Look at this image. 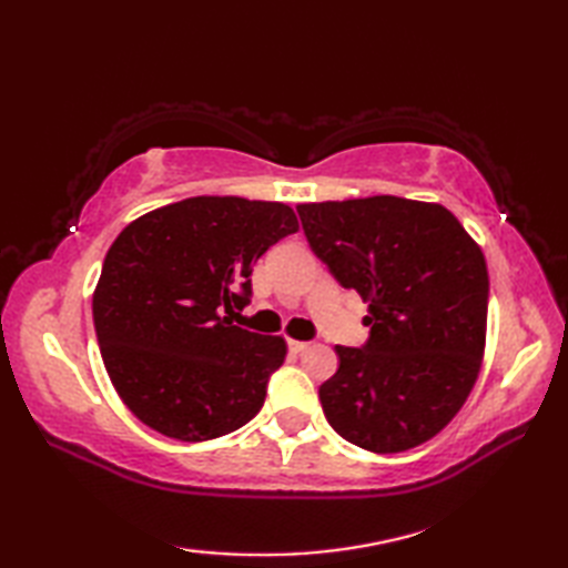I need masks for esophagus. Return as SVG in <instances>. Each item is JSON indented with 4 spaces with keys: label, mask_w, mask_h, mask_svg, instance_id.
Returning a JSON list of instances; mask_svg holds the SVG:
<instances>
[{
    "label": "esophagus",
    "mask_w": 568,
    "mask_h": 568,
    "mask_svg": "<svg viewBox=\"0 0 568 568\" xmlns=\"http://www.w3.org/2000/svg\"><path fill=\"white\" fill-rule=\"evenodd\" d=\"M307 346H310V342H297V339L287 342V348H291V352H295V354H303Z\"/></svg>",
    "instance_id": "esophagus-1"
}]
</instances>
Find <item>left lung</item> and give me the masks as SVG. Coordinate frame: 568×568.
<instances>
[{"label":"left lung","mask_w":568,"mask_h":568,"mask_svg":"<svg viewBox=\"0 0 568 568\" xmlns=\"http://www.w3.org/2000/svg\"><path fill=\"white\" fill-rule=\"evenodd\" d=\"M315 256L368 303V342L320 385L336 434L373 454L425 444L462 409L486 348L488 268L456 216L376 195L297 204Z\"/></svg>","instance_id":"8db88e82"}]
</instances>
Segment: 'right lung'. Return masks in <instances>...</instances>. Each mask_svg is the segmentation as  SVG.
<instances>
[{"instance_id":"right-lung-1","label":"right lung","mask_w":568,"mask_h":568,"mask_svg":"<svg viewBox=\"0 0 568 568\" xmlns=\"http://www.w3.org/2000/svg\"><path fill=\"white\" fill-rule=\"evenodd\" d=\"M283 202L187 197L139 216L114 239L92 317L114 390L143 425L180 442L244 427L283 366V336L232 324L251 271L297 232Z\"/></svg>"}]
</instances>
